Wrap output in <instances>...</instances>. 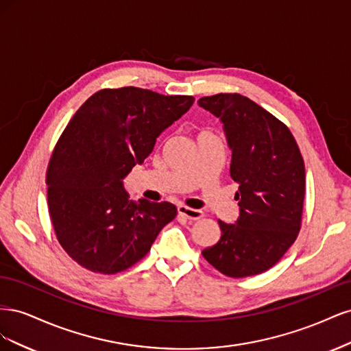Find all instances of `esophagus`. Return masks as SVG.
Segmentation results:
<instances>
[{
  "label": "esophagus",
  "mask_w": 351,
  "mask_h": 351,
  "mask_svg": "<svg viewBox=\"0 0 351 351\" xmlns=\"http://www.w3.org/2000/svg\"><path fill=\"white\" fill-rule=\"evenodd\" d=\"M177 212L182 217L190 219V221H196V219H200L202 217H204V212L199 210V209H193V208H187L184 205H180L177 208Z\"/></svg>",
  "instance_id": "1"
}]
</instances>
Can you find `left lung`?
Segmentation results:
<instances>
[{
	"mask_svg": "<svg viewBox=\"0 0 351 351\" xmlns=\"http://www.w3.org/2000/svg\"><path fill=\"white\" fill-rule=\"evenodd\" d=\"M197 104L224 125L240 206L236 224L218 221L221 239L202 254L231 278L262 274L299 236L306 189L300 149L289 127L240 93L212 95Z\"/></svg>",
	"mask_w": 351,
	"mask_h": 351,
	"instance_id": "8db88e82",
	"label": "left lung"
}]
</instances>
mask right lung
I'll return each instance as SVG.
<instances>
[{"mask_svg": "<svg viewBox=\"0 0 351 351\" xmlns=\"http://www.w3.org/2000/svg\"><path fill=\"white\" fill-rule=\"evenodd\" d=\"M193 102L127 86L98 90L73 115L49 159L47 193L57 239L83 268L125 271L176 218L169 202L132 200L123 178Z\"/></svg>", "mask_w": 351, "mask_h": 351, "instance_id": "1", "label": "right lung"}]
</instances>
